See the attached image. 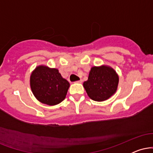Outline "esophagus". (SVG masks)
I'll return each mask as SVG.
<instances>
[{
    "instance_id": "obj_1",
    "label": "esophagus",
    "mask_w": 153,
    "mask_h": 153,
    "mask_svg": "<svg viewBox=\"0 0 153 153\" xmlns=\"http://www.w3.org/2000/svg\"><path fill=\"white\" fill-rule=\"evenodd\" d=\"M75 82H77V83H81V82H82V80H78V81H75Z\"/></svg>"
}]
</instances>
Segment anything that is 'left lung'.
I'll use <instances>...</instances> for the list:
<instances>
[{
    "label": "left lung",
    "mask_w": 153,
    "mask_h": 153,
    "mask_svg": "<svg viewBox=\"0 0 153 153\" xmlns=\"http://www.w3.org/2000/svg\"><path fill=\"white\" fill-rule=\"evenodd\" d=\"M119 76L112 68L107 65L93 67L88 80L83 82L88 96L96 101H103L115 94Z\"/></svg>",
    "instance_id": "obj_1"
}]
</instances>
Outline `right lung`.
I'll return each instance as SVG.
<instances>
[{
	"mask_svg": "<svg viewBox=\"0 0 153 153\" xmlns=\"http://www.w3.org/2000/svg\"><path fill=\"white\" fill-rule=\"evenodd\" d=\"M31 91L36 99L49 106L57 105L65 99L70 83L56 68L37 66L30 76Z\"/></svg>",
	"mask_w": 153,
	"mask_h": 153,
	"instance_id": "1",
	"label": "right lung"
}]
</instances>
